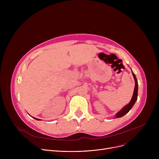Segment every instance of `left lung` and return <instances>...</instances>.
Returning a JSON list of instances; mask_svg holds the SVG:
<instances>
[{
    "instance_id": "8db88e82",
    "label": "left lung",
    "mask_w": 159,
    "mask_h": 159,
    "mask_svg": "<svg viewBox=\"0 0 159 159\" xmlns=\"http://www.w3.org/2000/svg\"><path fill=\"white\" fill-rule=\"evenodd\" d=\"M132 75L133 77H134V80L135 82V88H134V91H133V97L131 98V100L130 101V102H129L128 104H127L126 106H125L122 109L119 111L116 114L115 118H120L123 116L124 115H126V113H128L129 110L131 109L132 107L133 106V105L135 104L136 101L137 100V96H138V82L137 80L136 79L135 75L132 72Z\"/></svg>"
}]
</instances>
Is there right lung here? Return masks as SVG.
I'll return each mask as SVG.
<instances>
[{
	"label": "right lung",
	"mask_w": 159,
	"mask_h": 159,
	"mask_svg": "<svg viewBox=\"0 0 159 159\" xmlns=\"http://www.w3.org/2000/svg\"><path fill=\"white\" fill-rule=\"evenodd\" d=\"M34 119H37V120H40V119H36V118H34Z\"/></svg>",
	"instance_id": "add662e5"
}]
</instances>
